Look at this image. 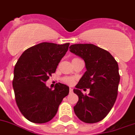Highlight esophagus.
Returning <instances> with one entry per match:
<instances>
[{"mask_svg": "<svg viewBox=\"0 0 135 135\" xmlns=\"http://www.w3.org/2000/svg\"><path fill=\"white\" fill-rule=\"evenodd\" d=\"M72 91H73V89L70 88V93H72Z\"/></svg>", "mask_w": 135, "mask_h": 135, "instance_id": "obj_1", "label": "esophagus"}]
</instances>
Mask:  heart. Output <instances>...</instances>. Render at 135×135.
<instances>
[{"label":"heart","mask_w":135,"mask_h":135,"mask_svg":"<svg viewBox=\"0 0 135 135\" xmlns=\"http://www.w3.org/2000/svg\"><path fill=\"white\" fill-rule=\"evenodd\" d=\"M63 82L64 83L67 84V85H72L74 83V79L73 77H64L63 79Z\"/></svg>","instance_id":"b5f03b06"}]
</instances>
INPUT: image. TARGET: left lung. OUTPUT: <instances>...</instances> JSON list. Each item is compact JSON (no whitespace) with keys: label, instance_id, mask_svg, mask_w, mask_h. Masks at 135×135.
<instances>
[{"label":"left lung","instance_id":"8db88e82","mask_svg":"<svg viewBox=\"0 0 135 135\" xmlns=\"http://www.w3.org/2000/svg\"><path fill=\"white\" fill-rule=\"evenodd\" d=\"M70 52L83 59L87 71L74 89L79 101L74 110L83 122H98L109 114L117 96L120 76L116 60L107 50L91 44H78ZM89 88L88 95L80 89Z\"/></svg>","mask_w":135,"mask_h":135}]
</instances>
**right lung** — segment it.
Returning a JSON list of instances; mask_svg holds the SVG:
<instances>
[{"label":"right lung","mask_w":135,"mask_h":135,"mask_svg":"<svg viewBox=\"0 0 135 135\" xmlns=\"http://www.w3.org/2000/svg\"><path fill=\"white\" fill-rule=\"evenodd\" d=\"M69 45L37 44L26 49L15 65L13 87L16 104L24 117L31 122L43 124L51 120L68 95L67 85L59 83L52 89L45 82L55 72Z\"/></svg>","instance_id":"add662e5"}]
</instances>
